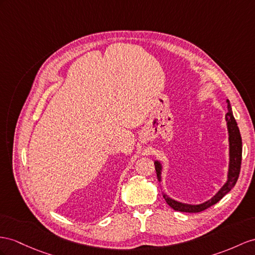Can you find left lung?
Masks as SVG:
<instances>
[{
    "mask_svg": "<svg viewBox=\"0 0 255 255\" xmlns=\"http://www.w3.org/2000/svg\"><path fill=\"white\" fill-rule=\"evenodd\" d=\"M227 103V110L228 112L225 114V121L227 126V133H228V170H227V179L226 182L223 184L220 190L213 195L210 199H208L201 204H185V202L178 201L169 196L166 193H162V196L166 200L167 204L170 206L175 211L181 212H200L206 210L207 208L213 206L220 201L224 196L230 192L232 188L236 184V182L239 177L240 172V165H241V155H243V141H241V135L239 128L237 126L236 120L233 115V111L230 100H226ZM156 173H157L158 181H161V171H162V165L159 160L154 161Z\"/></svg>",
    "mask_w": 255,
    "mask_h": 255,
    "instance_id": "8db88e82",
    "label": "left lung"
}]
</instances>
